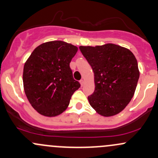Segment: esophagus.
I'll return each instance as SVG.
<instances>
[{
  "label": "esophagus",
  "mask_w": 158,
  "mask_h": 158,
  "mask_svg": "<svg viewBox=\"0 0 158 158\" xmlns=\"http://www.w3.org/2000/svg\"><path fill=\"white\" fill-rule=\"evenodd\" d=\"M79 82H80L81 86H83V85H84V80H83V79H81V80L79 81Z\"/></svg>",
  "instance_id": "obj_1"
}]
</instances>
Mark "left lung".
Wrapping results in <instances>:
<instances>
[{
    "label": "left lung",
    "mask_w": 158,
    "mask_h": 158,
    "mask_svg": "<svg viewBox=\"0 0 158 158\" xmlns=\"http://www.w3.org/2000/svg\"><path fill=\"white\" fill-rule=\"evenodd\" d=\"M79 49L94 75V91L88 97L90 104L101 115L119 113L132 99L139 78L135 56L127 48L111 43Z\"/></svg>",
    "instance_id": "obj_1"
}]
</instances>
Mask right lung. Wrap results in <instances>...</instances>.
<instances>
[{"instance_id":"1","label":"right lung","mask_w":158,"mask_h":158,"mask_svg":"<svg viewBox=\"0 0 158 158\" xmlns=\"http://www.w3.org/2000/svg\"><path fill=\"white\" fill-rule=\"evenodd\" d=\"M78 48L63 41L37 46L24 66V89L30 103L41 115H60L81 85L73 76L70 63Z\"/></svg>"}]
</instances>
